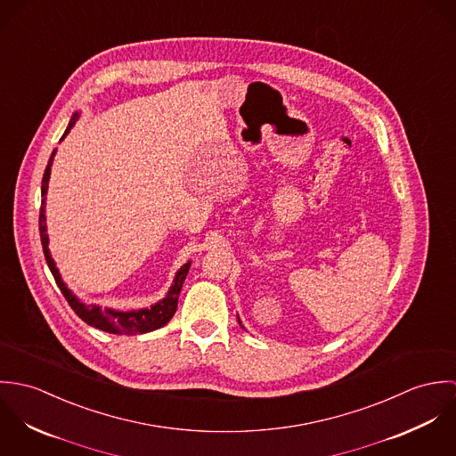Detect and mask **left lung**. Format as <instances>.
Returning a JSON list of instances; mask_svg holds the SVG:
<instances>
[{
	"mask_svg": "<svg viewBox=\"0 0 456 456\" xmlns=\"http://www.w3.org/2000/svg\"><path fill=\"white\" fill-rule=\"evenodd\" d=\"M239 325L242 326V328H244V325H242V322H240V320H239Z\"/></svg>",
	"mask_w": 456,
	"mask_h": 456,
	"instance_id": "left-lung-1",
	"label": "left lung"
}]
</instances>
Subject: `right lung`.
<instances>
[{"label": "right lung", "instance_id": "add662e5", "mask_svg": "<svg viewBox=\"0 0 456 456\" xmlns=\"http://www.w3.org/2000/svg\"><path fill=\"white\" fill-rule=\"evenodd\" d=\"M78 112H75L66 126L65 133L61 136V140L65 138L69 130L75 126V123L78 121ZM56 156V149L51 154V159L47 163V168L44 172V179H42V207H40V239H42V248H44V255L45 261L56 279L58 288L61 289V293L65 295L69 307L75 311V314L87 325L94 326L102 331H109V333H116V335H138V333H147V331H154L161 326L167 325L172 316L177 311V300H179V293L183 289L184 279L190 272L191 261L184 263L175 277L172 286L168 288L165 298L158 300L156 304H152L151 307H142V309H133V311H119V309H112V307H102L96 304L87 305L86 302H82L68 286H66L56 261L53 260L51 251H49V235H47V223H45V200H47V190H49V179H51V167Z\"/></svg>", "mask_w": 456, "mask_h": 456}]
</instances>
